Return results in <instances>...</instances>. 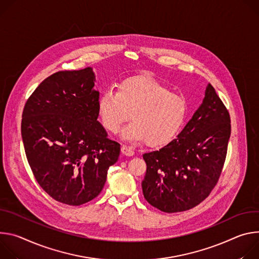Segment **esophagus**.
I'll return each instance as SVG.
<instances>
[{"mask_svg":"<svg viewBox=\"0 0 259 259\" xmlns=\"http://www.w3.org/2000/svg\"><path fill=\"white\" fill-rule=\"evenodd\" d=\"M121 152L126 155V156H133L135 154V150L133 147H130V146H126V145H123L121 147Z\"/></svg>","mask_w":259,"mask_h":259,"instance_id":"esophagus-1","label":"esophagus"}]
</instances>
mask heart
Segmentation results:
<instances>
[{
	"label": "heart",
	"instance_id": "1",
	"mask_svg": "<svg viewBox=\"0 0 259 259\" xmlns=\"http://www.w3.org/2000/svg\"><path fill=\"white\" fill-rule=\"evenodd\" d=\"M99 116L106 130L116 134L131 118L134 121L122 132L128 141H144L161 147L174 141L181 132L188 106L186 99L170 93L165 85L149 76L123 80L118 91L106 90L98 102Z\"/></svg>",
	"mask_w": 259,
	"mask_h": 259
}]
</instances>
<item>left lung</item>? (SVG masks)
<instances>
[{
	"mask_svg": "<svg viewBox=\"0 0 259 259\" xmlns=\"http://www.w3.org/2000/svg\"><path fill=\"white\" fill-rule=\"evenodd\" d=\"M229 137L231 117L209 83L203 103L177 139L143 154L147 169L142 189L147 202L165 213L202 203L219 179Z\"/></svg>",
	"mask_w": 259,
	"mask_h": 259,
	"instance_id": "obj_1",
	"label": "left lung"
}]
</instances>
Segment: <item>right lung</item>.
<instances>
[{
	"mask_svg": "<svg viewBox=\"0 0 259 259\" xmlns=\"http://www.w3.org/2000/svg\"><path fill=\"white\" fill-rule=\"evenodd\" d=\"M89 67L46 78L27 100L21 120L26 158L39 185L55 200L80 206L102 191L120 144L98 120L99 91Z\"/></svg>",
	"mask_w": 259,
	"mask_h": 259,
	"instance_id": "obj_1",
	"label": "right lung"
}]
</instances>
